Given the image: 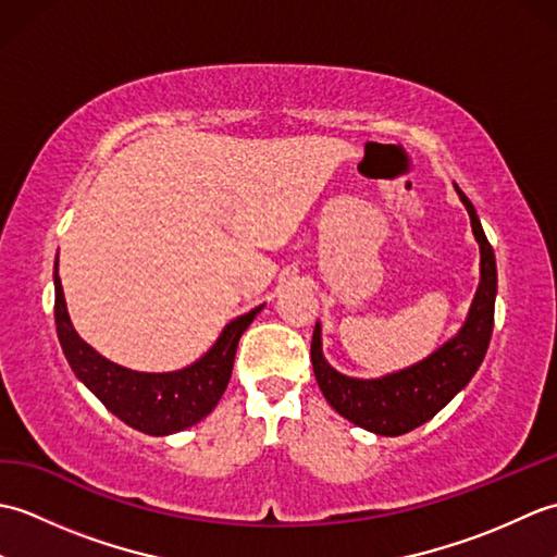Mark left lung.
<instances>
[{
    "instance_id": "obj_1",
    "label": "left lung",
    "mask_w": 557,
    "mask_h": 557,
    "mask_svg": "<svg viewBox=\"0 0 557 557\" xmlns=\"http://www.w3.org/2000/svg\"><path fill=\"white\" fill-rule=\"evenodd\" d=\"M457 194L469 210L471 230L481 248V285L467 323L457 337L411 369L377 377V381H359V377L337 373L323 359L321 325L313 330L311 361L318 387L323 389L330 407L371 433L401 435L433 419L471 381L486 357L493 333L498 272H495L493 246L483 234L474 206L459 188Z\"/></svg>"
}]
</instances>
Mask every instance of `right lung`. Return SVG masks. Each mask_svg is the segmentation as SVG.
Returning <instances> with one entry per match:
<instances>
[{
  "instance_id": "right-lung-1",
  "label": "right lung",
  "mask_w": 557,
  "mask_h": 557,
  "mask_svg": "<svg viewBox=\"0 0 557 557\" xmlns=\"http://www.w3.org/2000/svg\"><path fill=\"white\" fill-rule=\"evenodd\" d=\"M258 311L260 306L232 321L222 330L215 347L188 369L174 373H138L100 357L76 335L66 313L62 282L54 272V323L69 366L114 417L148 435L184 431L215 409L230 383L239 337Z\"/></svg>"
}]
</instances>
